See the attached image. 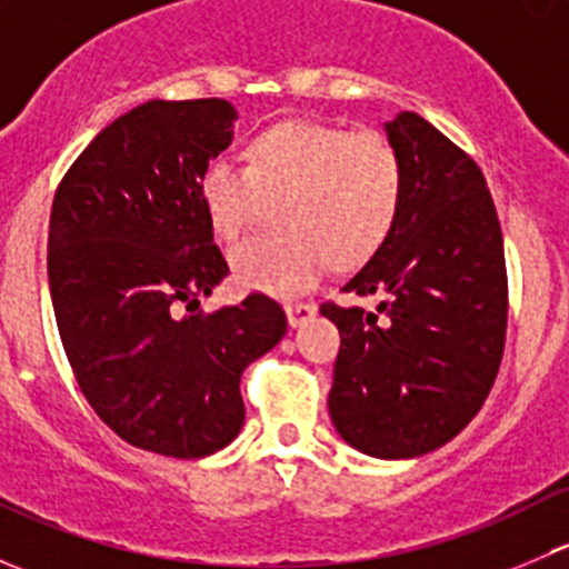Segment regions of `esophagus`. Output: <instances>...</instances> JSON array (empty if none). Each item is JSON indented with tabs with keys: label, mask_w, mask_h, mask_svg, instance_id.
<instances>
[{
	"label": "esophagus",
	"mask_w": 569,
	"mask_h": 569,
	"mask_svg": "<svg viewBox=\"0 0 569 569\" xmlns=\"http://www.w3.org/2000/svg\"><path fill=\"white\" fill-rule=\"evenodd\" d=\"M313 317H317V306H313V302H289V306H286V319H289V327L306 325V321Z\"/></svg>",
	"instance_id": "obj_1"
}]
</instances>
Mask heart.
Returning <instances> with one entry per match:
<instances>
[{
  "instance_id": "obj_1",
  "label": "heart",
  "mask_w": 569,
  "mask_h": 569,
  "mask_svg": "<svg viewBox=\"0 0 569 569\" xmlns=\"http://www.w3.org/2000/svg\"><path fill=\"white\" fill-rule=\"evenodd\" d=\"M198 194L222 239L242 237L280 200L283 231L239 244L231 267L242 289L291 297L330 261L352 269L386 244L405 203V162L377 131L295 118L258 131L248 164L211 159Z\"/></svg>"
}]
</instances>
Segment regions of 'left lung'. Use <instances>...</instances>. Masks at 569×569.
<instances>
[{"label":"left lung","instance_id":"obj_1","mask_svg":"<svg viewBox=\"0 0 569 569\" xmlns=\"http://www.w3.org/2000/svg\"><path fill=\"white\" fill-rule=\"evenodd\" d=\"M405 162L391 237L343 295L377 311L325 302L341 332L327 407L352 449L410 460L440 449L481 410L507 336V263L479 164L416 112L386 123Z\"/></svg>","mask_w":569,"mask_h":569}]
</instances>
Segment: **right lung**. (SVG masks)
<instances>
[{
    "mask_svg": "<svg viewBox=\"0 0 569 569\" xmlns=\"http://www.w3.org/2000/svg\"><path fill=\"white\" fill-rule=\"evenodd\" d=\"M226 99H153L93 137L60 181L49 291L62 349L118 438L194 460L244 423L242 371L286 332L274 300L200 306L228 274L198 181L233 140Z\"/></svg>",
    "mask_w": 569,
    "mask_h": 569,
    "instance_id": "1",
    "label": "right lung"
}]
</instances>
